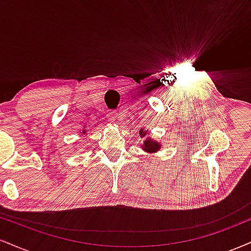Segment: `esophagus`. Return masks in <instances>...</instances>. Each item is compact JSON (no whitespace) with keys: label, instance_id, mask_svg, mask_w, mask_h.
Wrapping results in <instances>:
<instances>
[{"label":"esophagus","instance_id":"34e87169","mask_svg":"<svg viewBox=\"0 0 251 251\" xmlns=\"http://www.w3.org/2000/svg\"><path fill=\"white\" fill-rule=\"evenodd\" d=\"M116 118H117V112L111 111V112H108V113H107V119L111 120V122L116 120Z\"/></svg>","mask_w":251,"mask_h":251}]
</instances>
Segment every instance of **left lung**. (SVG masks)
Returning <instances> with one entry per match:
<instances>
[{
	"instance_id": "left-lung-1",
	"label": "left lung",
	"mask_w": 251,
	"mask_h": 251,
	"mask_svg": "<svg viewBox=\"0 0 251 251\" xmlns=\"http://www.w3.org/2000/svg\"><path fill=\"white\" fill-rule=\"evenodd\" d=\"M139 135L142 138H146V139L144 140V144L142 145L144 151L149 152V153H155L157 151H159L160 146H162V145H160L159 142H155V140L151 139V138L146 137V135H148V131L140 128L139 129Z\"/></svg>"
}]
</instances>
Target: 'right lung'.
Instances as JSON below:
<instances>
[{"instance_id": "1", "label": "right lung", "mask_w": 251, "mask_h": 251, "mask_svg": "<svg viewBox=\"0 0 251 251\" xmlns=\"http://www.w3.org/2000/svg\"><path fill=\"white\" fill-rule=\"evenodd\" d=\"M82 133H86V129H85V131H83V132H82Z\"/></svg>"}]
</instances>
